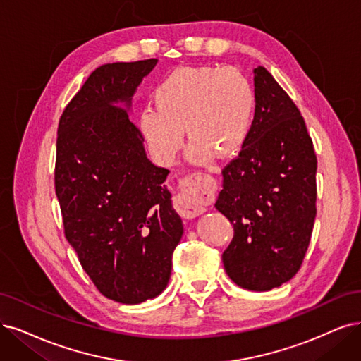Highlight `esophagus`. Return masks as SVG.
I'll list each match as a JSON object with an SVG mask.
<instances>
[{"label":"esophagus","mask_w":361,"mask_h":361,"mask_svg":"<svg viewBox=\"0 0 361 361\" xmlns=\"http://www.w3.org/2000/svg\"><path fill=\"white\" fill-rule=\"evenodd\" d=\"M216 184L205 172H192L181 180L178 195L176 196L177 211L184 219H195L205 212L202 201L214 196Z\"/></svg>","instance_id":"34e87169"}]
</instances>
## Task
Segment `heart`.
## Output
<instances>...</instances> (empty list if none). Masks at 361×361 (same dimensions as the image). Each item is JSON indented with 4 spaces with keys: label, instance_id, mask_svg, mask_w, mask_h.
I'll return each instance as SVG.
<instances>
[{
    "label": "heart",
    "instance_id": "heart-1",
    "mask_svg": "<svg viewBox=\"0 0 361 361\" xmlns=\"http://www.w3.org/2000/svg\"><path fill=\"white\" fill-rule=\"evenodd\" d=\"M154 105L140 114V130L153 156L173 162L188 132L190 157L207 162L212 153L228 157L245 142L256 97L250 80L236 68L178 66L153 92Z\"/></svg>",
    "mask_w": 361,
    "mask_h": 361
}]
</instances>
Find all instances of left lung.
Returning a JSON list of instances; mask_svg holds the SVG:
<instances>
[{
  "instance_id": "left-lung-1",
  "label": "left lung",
  "mask_w": 361,
  "mask_h": 361,
  "mask_svg": "<svg viewBox=\"0 0 361 361\" xmlns=\"http://www.w3.org/2000/svg\"><path fill=\"white\" fill-rule=\"evenodd\" d=\"M256 111L243 150L223 168L216 208L233 224L223 264L238 286L268 291L291 279L317 216V156L296 104L255 70Z\"/></svg>"
}]
</instances>
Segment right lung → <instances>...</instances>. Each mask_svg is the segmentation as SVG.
<instances>
[{"label": "right lung", "mask_w": 361, "mask_h": 361, "mask_svg": "<svg viewBox=\"0 0 361 361\" xmlns=\"http://www.w3.org/2000/svg\"><path fill=\"white\" fill-rule=\"evenodd\" d=\"M157 59L105 63L59 118L55 192L63 233L105 298L137 305L162 293L183 223L144 137L125 110Z\"/></svg>", "instance_id": "1"}]
</instances>
